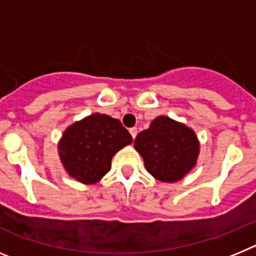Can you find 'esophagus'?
<instances>
[{
  "label": "esophagus",
  "instance_id": "34e87169",
  "mask_svg": "<svg viewBox=\"0 0 256 256\" xmlns=\"http://www.w3.org/2000/svg\"><path fill=\"white\" fill-rule=\"evenodd\" d=\"M130 136H132V137H133V140H134L136 136H137V128H130Z\"/></svg>",
  "mask_w": 256,
  "mask_h": 256
}]
</instances>
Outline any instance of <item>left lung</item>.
Returning a JSON list of instances; mask_svg holds the SVG:
<instances>
[{"instance_id": "left-lung-1", "label": "left lung", "mask_w": 256, "mask_h": 256, "mask_svg": "<svg viewBox=\"0 0 256 256\" xmlns=\"http://www.w3.org/2000/svg\"><path fill=\"white\" fill-rule=\"evenodd\" d=\"M146 170L160 182H178L195 168L200 142L186 124L160 115L134 140Z\"/></svg>"}]
</instances>
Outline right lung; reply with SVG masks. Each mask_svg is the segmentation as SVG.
I'll use <instances>...</instances> for the list:
<instances>
[{"instance_id": "right-lung-1", "label": "right lung", "mask_w": 256, "mask_h": 256, "mask_svg": "<svg viewBox=\"0 0 256 256\" xmlns=\"http://www.w3.org/2000/svg\"><path fill=\"white\" fill-rule=\"evenodd\" d=\"M132 141L118 119L94 112L68 126L58 150L70 177L83 184H94L110 170L112 156Z\"/></svg>"}]
</instances>
